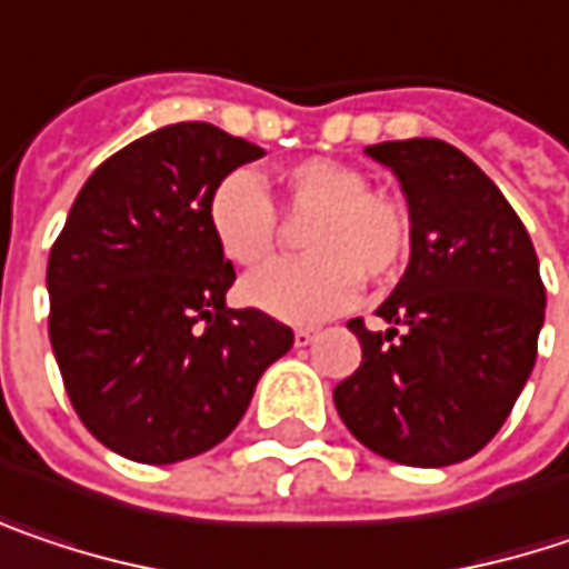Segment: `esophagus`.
Listing matches in <instances>:
<instances>
[{"instance_id":"obj_1","label":"esophagus","mask_w":569,"mask_h":569,"mask_svg":"<svg viewBox=\"0 0 569 569\" xmlns=\"http://www.w3.org/2000/svg\"><path fill=\"white\" fill-rule=\"evenodd\" d=\"M316 336H319L316 329H306V326H302V329H296V345H299V348H306V345H312V341H316Z\"/></svg>"}]
</instances>
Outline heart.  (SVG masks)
<instances>
[{
  "instance_id": "1",
  "label": "heart",
  "mask_w": 569,
  "mask_h": 569,
  "mask_svg": "<svg viewBox=\"0 0 569 569\" xmlns=\"http://www.w3.org/2000/svg\"><path fill=\"white\" fill-rule=\"evenodd\" d=\"M289 214L312 221L302 231L299 260H280L240 283V299L286 322H316L351 306L361 273L385 283L410 253L407 214L371 191L365 172L336 159H302L280 172ZM208 228L237 267H260L273 257L280 218L260 179L237 169L208 198Z\"/></svg>"
}]
</instances>
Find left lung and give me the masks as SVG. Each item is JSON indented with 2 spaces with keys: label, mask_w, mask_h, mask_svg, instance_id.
I'll list each match as a JSON object with an SVG mask.
<instances>
[{
  "label": "left lung",
  "mask_w": 569,
  "mask_h": 569,
  "mask_svg": "<svg viewBox=\"0 0 569 569\" xmlns=\"http://www.w3.org/2000/svg\"><path fill=\"white\" fill-rule=\"evenodd\" d=\"M400 181L410 263L378 306L388 332L348 329L361 368L336 388L351 437L400 466L476 456L531 378L543 326L535 243L498 184L442 139L365 149Z\"/></svg>",
  "instance_id": "1"
}]
</instances>
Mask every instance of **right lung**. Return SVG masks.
Returning a JSON list of instances; mask_svg holds the SVG:
<instances>
[{"label": "right lung", "mask_w": 569, "mask_h": 569, "mask_svg": "<svg viewBox=\"0 0 569 569\" xmlns=\"http://www.w3.org/2000/svg\"><path fill=\"white\" fill-rule=\"evenodd\" d=\"M263 149L172 123L110 156L48 257V336L80 423L132 462L169 466L231 437L260 375L292 348L283 322L228 309L233 283L208 198Z\"/></svg>", "instance_id": "add662e5"}]
</instances>
